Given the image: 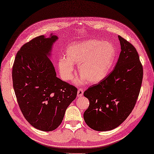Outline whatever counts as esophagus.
Instances as JSON below:
<instances>
[{"mask_svg":"<svg viewBox=\"0 0 154 154\" xmlns=\"http://www.w3.org/2000/svg\"><path fill=\"white\" fill-rule=\"evenodd\" d=\"M83 95V89H82V88H79L78 89V92H77V96H78V97H80L82 96Z\"/></svg>","mask_w":154,"mask_h":154,"instance_id":"obj_1","label":"esophagus"}]
</instances>
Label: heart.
I'll return each mask as SVG.
<instances>
[{
  "label": "heart",
  "instance_id": "obj_1",
  "mask_svg": "<svg viewBox=\"0 0 154 154\" xmlns=\"http://www.w3.org/2000/svg\"><path fill=\"white\" fill-rule=\"evenodd\" d=\"M65 57L59 62V68L62 78L71 80L74 76V65H78L79 73L82 75L79 82L99 83L108 76L116 57L114 46L108 42L89 40L76 42L69 45Z\"/></svg>",
  "mask_w": 154,
  "mask_h": 154
}]
</instances>
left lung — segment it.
I'll list each match as a JSON object with an SVG mask.
<instances>
[{
  "mask_svg": "<svg viewBox=\"0 0 154 154\" xmlns=\"http://www.w3.org/2000/svg\"><path fill=\"white\" fill-rule=\"evenodd\" d=\"M119 39L121 51L115 69L83 94L90 103L84 120L95 131L117 128L131 114L140 94L143 69L138 53L122 37L119 35Z\"/></svg>",
  "mask_w": 154,
  "mask_h": 154,
  "instance_id": "left-lung-1",
  "label": "left lung"
}]
</instances>
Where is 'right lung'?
I'll return each instance as SVG.
<instances>
[{
	"label": "right lung",
	"mask_w": 154,
	"mask_h": 154,
	"mask_svg": "<svg viewBox=\"0 0 154 154\" xmlns=\"http://www.w3.org/2000/svg\"><path fill=\"white\" fill-rule=\"evenodd\" d=\"M56 35L38 36L23 45L16 55L13 84L19 107L28 122L43 131L56 129L77 95L76 87L56 76L48 57Z\"/></svg>",
	"instance_id": "add662e5"
}]
</instances>
